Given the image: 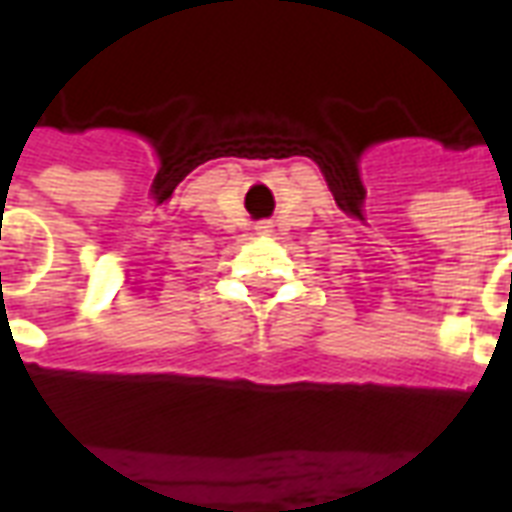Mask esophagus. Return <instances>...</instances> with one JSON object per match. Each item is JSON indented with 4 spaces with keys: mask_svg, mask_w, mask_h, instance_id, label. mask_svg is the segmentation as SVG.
Instances as JSON below:
<instances>
[{
    "mask_svg": "<svg viewBox=\"0 0 512 512\" xmlns=\"http://www.w3.org/2000/svg\"><path fill=\"white\" fill-rule=\"evenodd\" d=\"M256 232H272V224L270 221H261V224L256 226Z\"/></svg>",
    "mask_w": 512,
    "mask_h": 512,
    "instance_id": "esophagus-1",
    "label": "esophagus"
}]
</instances>
